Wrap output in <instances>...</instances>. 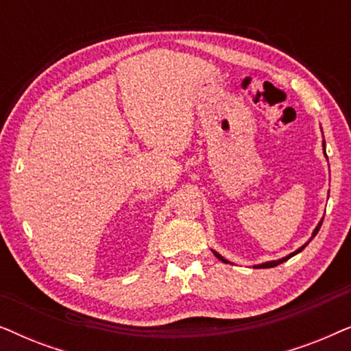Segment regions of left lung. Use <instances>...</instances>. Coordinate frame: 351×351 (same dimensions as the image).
I'll list each match as a JSON object with an SVG mask.
<instances>
[{
	"label": "left lung",
	"instance_id": "1",
	"mask_svg": "<svg viewBox=\"0 0 351 351\" xmlns=\"http://www.w3.org/2000/svg\"><path fill=\"white\" fill-rule=\"evenodd\" d=\"M323 147H324V142H323ZM324 155H326V150H324ZM321 223H323V220H321V222L318 223V227H316V228H315V232H313V234H311L310 241H311V239H313V238L316 237V233H318V232H319V228H321ZM310 241H308V243H310ZM308 243H306V244H308ZM306 244H304V246H302V247H299V249H297V251H295V252H292V254H289V256H286L285 258H280V261H273V262H267V263H261V265H256V268H271V267H276V265H280V263H282V262H286V261H289V258H291V257H294V256H295V254H299L300 251H304V249H305V246H306ZM214 256H215V257H217V258H219V261H222V262H225V263H228L227 261H225V258H223L222 256H220V254H217V252H215V251H214Z\"/></svg>",
	"mask_w": 351,
	"mask_h": 351
}]
</instances>
